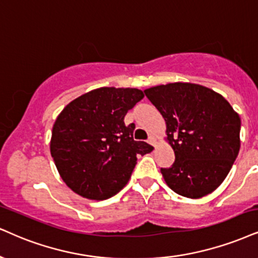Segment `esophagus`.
Returning <instances> with one entry per match:
<instances>
[{
  "mask_svg": "<svg viewBox=\"0 0 258 258\" xmlns=\"http://www.w3.org/2000/svg\"><path fill=\"white\" fill-rule=\"evenodd\" d=\"M148 144L155 146V144H157V140H155L154 136H149V138H148Z\"/></svg>",
  "mask_w": 258,
  "mask_h": 258,
  "instance_id": "34e87169",
  "label": "esophagus"
}]
</instances>
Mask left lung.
Segmentation results:
<instances>
[{
	"instance_id": "1",
	"label": "left lung",
	"mask_w": 258,
	"mask_h": 258,
	"mask_svg": "<svg viewBox=\"0 0 258 258\" xmlns=\"http://www.w3.org/2000/svg\"><path fill=\"white\" fill-rule=\"evenodd\" d=\"M145 94L164 117L176 157L161 168L165 182L187 199L212 194L239 153V114L221 94L190 82L154 86Z\"/></svg>"
}]
</instances>
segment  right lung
<instances>
[{"instance_id":"1","label":"right lung","mask_w":258,"mask_h":258,"mask_svg":"<svg viewBox=\"0 0 258 258\" xmlns=\"http://www.w3.org/2000/svg\"><path fill=\"white\" fill-rule=\"evenodd\" d=\"M144 97L138 88L100 87L71 101L57 116L50 152L75 194L110 199L129 182L138 155L153 151L147 142L134 141V124H124L126 112Z\"/></svg>"}]
</instances>
